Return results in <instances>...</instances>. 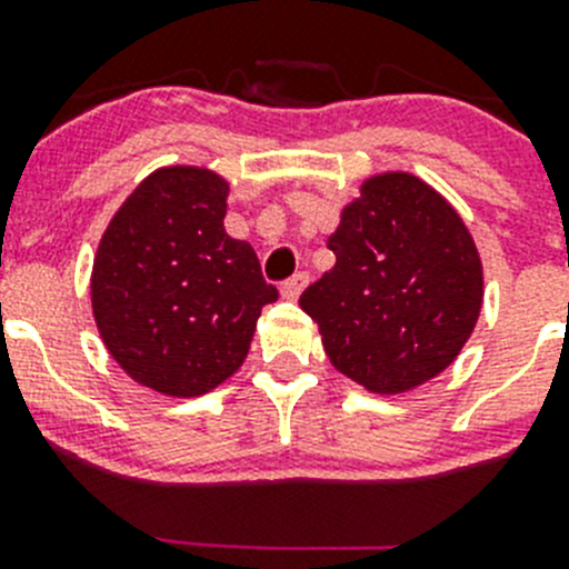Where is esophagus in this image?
I'll use <instances>...</instances> for the list:
<instances>
[{"label":"esophagus","mask_w":569,"mask_h":569,"mask_svg":"<svg viewBox=\"0 0 569 569\" xmlns=\"http://www.w3.org/2000/svg\"><path fill=\"white\" fill-rule=\"evenodd\" d=\"M305 284H308V273L290 276V279L281 284V296H284V299H299V293L305 290Z\"/></svg>","instance_id":"34e87169"}]
</instances>
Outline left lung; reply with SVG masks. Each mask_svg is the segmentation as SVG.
I'll return each instance as SVG.
<instances>
[{
    "label": "left lung",
    "mask_w": 569,
    "mask_h": 569,
    "mask_svg": "<svg viewBox=\"0 0 569 569\" xmlns=\"http://www.w3.org/2000/svg\"><path fill=\"white\" fill-rule=\"evenodd\" d=\"M328 248L336 264L299 305L336 370L401 393L459 356L481 310V259L433 188L410 173L367 179Z\"/></svg>",
    "instance_id": "left-lung-1"
}]
</instances>
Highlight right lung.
Listing matches in <instances>:
<instances>
[{"label":"right lung","mask_w":569,"mask_h":569,"mask_svg":"<svg viewBox=\"0 0 569 569\" xmlns=\"http://www.w3.org/2000/svg\"><path fill=\"white\" fill-rule=\"evenodd\" d=\"M228 182L210 170L148 176L108 224L93 261V316L110 356L168 396H202L244 361L279 299L256 250L224 233Z\"/></svg>","instance_id":"obj_1"}]
</instances>
